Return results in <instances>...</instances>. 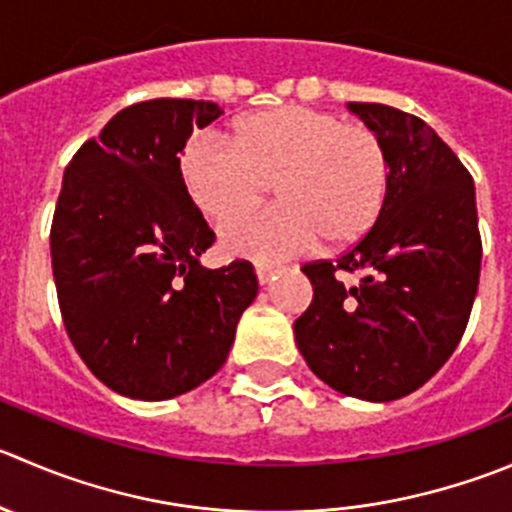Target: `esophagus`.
Masks as SVG:
<instances>
[{
    "label": "esophagus",
    "instance_id": "34e87169",
    "mask_svg": "<svg viewBox=\"0 0 512 512\" xmlns=\"http://www.w3.org/2000/svg\"><path fill=\"white\" fill-rule=\"evenodd\" d=\"M275 267L272 265H262V262H257L255 265V275H257V282H260V285H270V280L272 277H275Z\"/></svg>",
    "mask_w": 512,
    "mask_h": 512
}]
</instances>
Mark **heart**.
Here are the masks:
<instances>
[{
	"label": "heart",
	"instance_id": "1",
	"mask_svg": "<svg viewBox=\"0 0 512 512\" xmlns=\"http://www.w3.org/2000/svg\"><path fill=\"white\" fill-rule=\"evenodd\" d=\"M192 200L215 220L255 207L275 185L280 205L222 225V247L255 260H287L317 240L350 245L380 215L390 162L375 130L312 107L250 114L230 140L195 137L182 152Z\"/></svg>",
	"mask_w": 512,
	"mask_h": 512
}]
</instances>
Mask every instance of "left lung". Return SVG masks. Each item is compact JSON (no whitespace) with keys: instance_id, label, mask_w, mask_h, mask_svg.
Here are the masks:
<instances>
[{"instance_id":"8db88e82","label":"left lung","mask_w":512,"mask_h":512,"mask_svg":"<svg viewBox=\"0 0 512 512\" xmlns=\"http://www.w3.org/2000/svg\"><path fill=\"white\" fill-rule=\"evenodd\" d=\"M347 109L385 145L388 195L355 247L302 267L312 302L295 320V342L332 390L390 403L425 385L468 325L483 257L475 185L415 114L375 102ZM340 271L361 280L345 286Z\"/></svg>"}]
</instances>
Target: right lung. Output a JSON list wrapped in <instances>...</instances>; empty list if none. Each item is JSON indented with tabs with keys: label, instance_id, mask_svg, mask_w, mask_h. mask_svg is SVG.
<instances>
[{
	"label": "right lung",
	"instance_id": "add662e5",
	"mask_svg": "<svg viewBox=\"0 0 512 512\" xmlns=\"http://www.w3.org/2000/svg\"><path fill=\"white\" fill-rule=\"evenodd\" d=\"M205 99H147L114 114L64 170L49 247L74 350L109 390L170 400L210 380L257 297L250 262L200 265L215 232L180 170Z\"/></svg>",
	"mask_w": 512,
	"mask_h": 512
}]
</instances>
